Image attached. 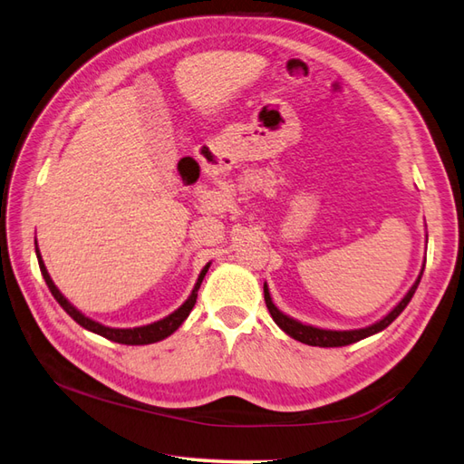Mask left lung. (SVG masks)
I'll list each match as a JSON object with an SVG mask.
<instances>
[{"label":"left lung","instance_id":"obj_1","mask_svg":"<svg viewBox=\"0 0 464 464\" xmlns=\"http://www.w3.org/2000/svg\"><path fill=\"white\" fill-rule=\"evenodd\" d=\"M425 269V267H422ZM420 277H422V271L419 275V279L415 281V285H412L411 291L402 297V301L397 304L395 309H392L387 317H382L379 323L371 324V327H364V329H354V331H327V329H317V327H311V324H303L299 321H295L291 317H287V314H283L277 307H275L273 301H271V295H269V289H267V283L263 285V293H265V304H267V309L271 313L273 321L279 324V327L289 334V337L297 339L304 344H311V347H344V344H351V343H357L364 337H371V334L379 333L382 329H387L389 324L395 321L399 314L405 311V307L409 304V301L412 299V295H415L419 283H420Z\"/></svg>","mask_w":464,"mask_h":464}]
</instances>
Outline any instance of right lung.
<instances>
[{
	"label": "right lung",
	"mask_w": 464,
	"mask_h": 464,
	"mask_svg": "<svg viewBox=\"0 0 464 464\" xmlns=\"http://www.w3.org/2000/svg\"><path fill=\"white\" fill-rule=\"evenodd\" d=\"M35 253H37L39 269H42V275H44V279H45V283H47L49 291H52L55 301H57L59 304H62L63 311L69 314V317H72L75 323H80L83 329L92 331V333H97V334H102V337L110 339V341H115V343H121V344H150V343H157V341H161V339H165V337H169V334H171L173 331L179 329V324L187 319V314H189L191 309L195 307L197 291H199L201 283H203V277H205V273H207V269H209V263H207L205 267H203V271H201V275H199V279H197V283H195V287H193V291H191V295H189V299H187L179 309L173 311V313L169 314V317H165V319L157 321V323H151V324H143V327L111 329V327H105V324H100V323L92 321L90 317H85L83 313L77 311V309L73 307V304L69 303L62 293H59V289L53 285L52 277H49V273H47V269H45L42 255H39V251H37V241H35Z\"/></svg>",
	"instance_id": "1"
}]
</instances>
